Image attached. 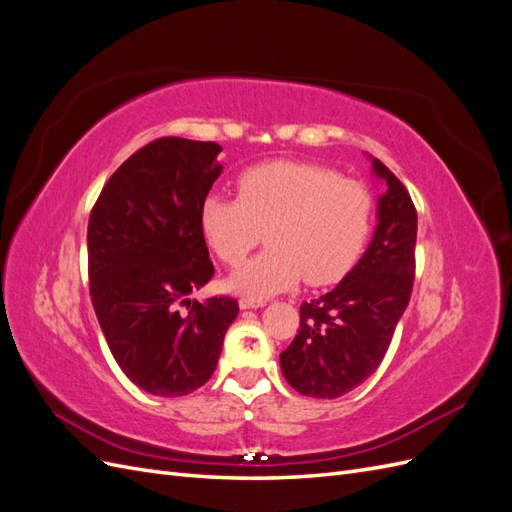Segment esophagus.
<instances>
[{
    "mask_svg": "<svg viewBox=\"0 0 512 512\" xmlns=\"http://www.w3.org/2000/svg\"><path fill=\"white\" fill-rule=\"evenodd\" d=\"M265 305H267L265 301H256V299H250V297L239 299L241 309H258V307H265Z\"/></svg>",
    "mask_w": 512,
    "mask_h": 512,
    "instance_id": "obj_1",
    "label": "esophagus"
}]
</instances>
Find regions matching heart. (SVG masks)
Segmentation results:
<instances>
[{
  "label": "heart",
  "mask_w": 512,
  "mask_h": 512,
  "mask_svg": "<svg viewBox=\"0 0 512 512\" xmlns=\"http://www.w3.org/2000/svg\"><path fill=\"white\" fill-rule=\"evenodd\" d=\"M371 222L365 185L337 170L277 160L247 168L239 198L209 194L200 205V230L226 265L237 267L260 243L269 250L228 277V288L269 299L297 286L333 284L359 258Z\"/></svg>",
  "instance_id": "obj_1"
}]
</instances>
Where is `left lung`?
<instances>
[{
    "label": "left lung",
    "mask_w": 512,
    "mask_h": 512,
    "mask_svg": "<svg viewBox=\"0 0 512 512\" xmlns=\"http://www.w3.org/2000/svg\"><path fill=\"white\" fill-rule=\"evenodd\" d=\"M367 158L386 185L374 237L342 282L301 305L299 333L280 354L286 382L307 397H342L374 374L412 294L416 209L404 183Z\"/></svg>",
    "instance_id": "1"
}]
</instances>
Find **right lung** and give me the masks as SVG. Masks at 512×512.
<instances>
[{
	"instance_id": "obj_1",
	"label": "right lung",
	"mask_w": 512,
	"mask_h": 512,
	"mask_svg": "<svg viewBox=\"0 0 512 512\" xmlns=\"http://www.w3.org/2000/svg\"><path fill=\"white\" fill-rule=\"evenodd\" d=\"M220 151L158 138L115 170L89 215V294L100 329L123 374L158 397L188 395L211 378L239 314L237 299H190L213 277L200 205L222 175Z\"/></svg>"
}]
</instances>
